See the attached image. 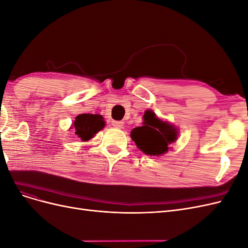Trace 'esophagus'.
I'll list each match as a JSON object with an SVG mask.
<instances>
[{
    "label": "esophagus",
    "mask_w": 248,
    "mask_h": 248,
    "mask_svg": "<svg viewBox=\"0 0 248 248\" xmlns=\"http://www.w3.org/2000/svg\"><path fill=\"white\" fill-rule=\"evenodd\" d=\"M111 124L115 127V128H118V129L123 128V126H124V123L122 121H112Z\"/></svg>",
    "instance_id": "34e87169"
}]
</instances>
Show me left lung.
Segmentation results:
<instances>
[{"label":"left lung","mask_w":248,"mask_h":248,"mask_svg":"<svg viewBox=\"0 0 248 248\" xmlns=\"http://www.w3.org/2000/svg\"><path fill=\"white\" fill-rule=\"evenodd\" d=\"M142 125L132 129L130 137L147 155L160 156L167 153L170 145L178 139L177 127L157 118L151 110L145 111Z\"/></svg>","instance_id":"left-lung-1"}]
</instances>
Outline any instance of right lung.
Wrapping results in <instances>:
<instances>
[{"mask_svg": "<svg viewBox=\"0 0 248 248\" xmlns=\"http://www.w3.org/2000/svg\"><path fill=\"white\" fill-rule=\"evenodd\" d=\"M104 125H106V122L101 115L81 114L76 118L72 128L82 141H87L100 131Z\"/></svg>", "mask_w": 248, "mask_h": 248, "instance_id": "obj_1", "label": "right lung"}]
</instances>
